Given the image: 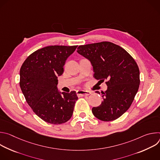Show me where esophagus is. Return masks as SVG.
I'll list each match as a JSON object with an SVG mask.
<instances>
[{
    "instance_id": "esophagus-1",
    "label": "esophagus",
    "mask_w": 160,
    "mask_h": 160,
    "mask_svg": "<svg viewBox=\"0 0 160 160\" xmlns=\"http://www.w3.org/2000/svg\"><path fill=\"white\" fill-rule=\"evenodd\" d=\"M90 94H91V92H90V91H88V90H77V94L79 97L88 96Z\"/></svg>"
}]
</instances>
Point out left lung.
<instances>
[{
	"instance_id": "obj_1",
	"label": "left lung",
	"mask_w": 160,
	"mask_h": 160,
	"mask_svg": "<svg viewBox=\"0 0 160 160\" xmlns=\"http://www.w3.org/2000/svg\"><path fill=\"white\" fill-rule=\"evenodd\" d=\"M77 52L90 61L96 79L108 80V88L101 92L103 101L92 109L93 115L104 122L118 118L128 109L139 87L136 62L124 49L109 42L80 45Z\"/></svg>"
}]
</instances>
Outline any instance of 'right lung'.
Instances as JSON below:
<instances>
[{"mask_svg": "<svg viewBox=\"0 0 160 160\" xmlns=\"http://www.w3.org/2000/svg\"><path fill=\"white\" fill-rule=\"evenodd\" d=\"M78 45H51L30 54L20 69L19 85L33 112L49 123H64L72 117L78 99L75 91L61 92L58 77L64 72L66 60Z\"/></svg>", "mask_w": 160, "mask_h": 160, "instance_id": "right-lung-1", "label": "right lung"}]
</instances>
